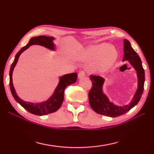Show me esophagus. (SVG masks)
Masks as SVG:
<instances>
[{
	"label": "esophagus",
	"instance_id": "1",
	"mask_svg": "<svg viewBox=\"0 0 154 154\" xmlns=\"http://www.w3.org/2000/svg\"><path fill=\"white\" fill-rule=\"evenodd\" d=\"M85 75V71H83V70H82V71H80L79 74H78V77H79V78H82L83 77H84Z\"/></svg>",
	"mask_w": 154,
	"mask_h": 154
}]
</instances>
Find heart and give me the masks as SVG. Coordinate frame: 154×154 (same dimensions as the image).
Returning <instances> with one entry per match:
<instances>
[{
  "mask_svg": "<svg viewBox=\"0 0 154 154\" xmlns=\"http://www.w3.org/2000/svg\"><path fill=\"white\" fill-rule=\"evenodd\" d=\"M85 56L87 58H93L96 56L94 62L95 69L106 70L109 69L116 61L118 52L113 46L100 45L87 49Z\"/></svg>",
  "mask_w": 154,
  "mask_h": 154,
  "instance_id": "obj_1",
  "label": "heart"
}]
</instances>
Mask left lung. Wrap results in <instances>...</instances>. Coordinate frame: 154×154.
I'll list each match as a JSON object with an SVG mask.
<instances>
[{"label": "left lung", "mask_w": 154, "mask_h": 154, "mask_svg": "<svg viewBox=\"0 0 154 154\" xmlns=\"http://www.w3.org/2000/svg\"><path fill=\"white\" fill-rule=\"evenodd\" d=\"M124 60H128L132 66L137 71L138 77V89L129 105L123 106L114 105L109 102L107 97L103 93L102 88L105 79L97 75H90V79L92 82V86L91 88L88 96L90 106L96 113L106 116L116 118L122 116L130 111L137 105L140 100L144 90L145 71L142 66V62L139 56L133 49L127 39L124 40Z\"/></svg>", "instance_id": "left-lung-1"}]
</instances>
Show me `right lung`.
<instances>
[{
  "label": "right lung",
  "instance_id": "obj_1",
  "mask_svg": "<svg viewBox=\"0 0 154 154\" xmlns=\"http://www.w3.org/2000/svg\"><path fill=\"white\" fill-rule=\"evenodd\" d=\"M54 38L51 36H39L36 37H33L29 41V42L26 45L23 47L20 50L17 52L15 55L14 61L10 68L9 71V85L10 89L13 96L15 98V100L18 103H20L26 110H27L29 113H32L36 116H44L53 112L56 111L60 107L62 103L64 100V91L65 88L68 85L74 83L77 81V74L76 72H72V73L65 75L62 76L60 79V82L54 91V94L51 96V97L49 98L45 102L38 104H34L29 102H26L20 99L16 94V92H15V89L13 85L12 82V72L14 71V69L16 64L17 60L19 58V56L22 51L26 50L27 48H29V46L32 45H39L45 47V48L54 49V45L53 43Z\"/></svg>",
  "mask_w": 154,
  "mask_h": 154
}]
</instances>
